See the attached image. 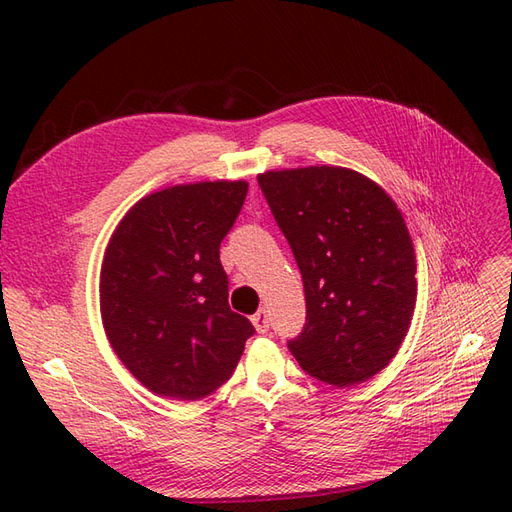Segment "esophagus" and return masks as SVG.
Wrapping results in <instances>:
<instances>
[{
    "mask_svg": "<svg viewBox=\"0 0 512 512\" xmlns=\"http://www.w3.org/2000/svg\"><path fill=\"white\" fill-rule=\"evenodd\" d=\"M252 322H254L258 333H267L271 327V320H269V314L265 312V309H258V312L252 316Z\"/></svg>",
    "mask_w": 512,
    "mask_h": 512,
    "instance_id": "34e87169",
    "label": "esophagus"
}]
</instances>
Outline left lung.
Masks as SVG:
<instances>
[{
	"instance_id": "left-lung-1",
	"label": "left lung",
	"mask_w": 512,
	"mask_h": 512,
	"mask_svg": "<svg viewBox=\"0 0 512 512\" xmlns=\"http://www.w3.org/2000/svg\"><path fill=\"white\" fill-rule=\"evenodd\" d=\"M258 185L303 275L305 327L288 339L312 378L359 384L389 365L416 301L410 232L393 200L348 168L271 170Z\"/></svg>"
}]
</instances>
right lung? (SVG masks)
Returning <instances> with one entry per match:
<instances>
[{"mask_svg": "<svg viewBox=\"0 0 512 512\" xmlns=\"http://www.w3.org/2000/svg\"><path fill=\"white\" fill-rule=\"evenodd\" d=\"M245 181L177 185L136 203L106 247L100 309L108 342L162 397L194 401L232 376L256 329L228 305L220 243Z\"/></svg>", "mask_w": 512, "mask_h": 512, "instance_id": "add662e5", "label": "right lung"}]
</instances>
